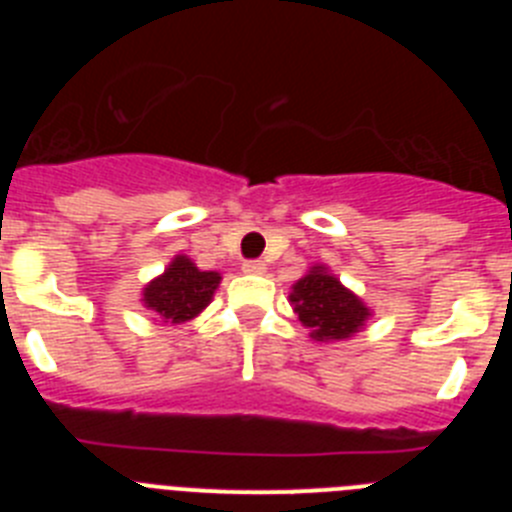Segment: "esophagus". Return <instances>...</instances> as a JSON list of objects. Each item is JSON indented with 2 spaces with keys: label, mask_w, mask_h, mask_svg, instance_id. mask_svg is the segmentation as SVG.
Segmentation results:
<instances>
[{
  "label": "esophagus",
  "mask_w": 512,
  "mask_h": 512,
  "mask_svg": "<svg viewBox=\"0 0 512 512\" xmlns=\"http://www.w3.org/2000/svg\"><path fill=\"white\" fill-rule=\"evenodd\" d=\"M243 271H246V274H264L266 264L264 261H246V264H243Z\"/></svg>",
  "instance_id": "esophagus-1"
}]
</instances>
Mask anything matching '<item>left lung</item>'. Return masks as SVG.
<instances>
[{
    "label": "left lung",
    "mask_w": 512,
    "mask_h": 512,
    "mask_svg": "<svg viewBox=\"0 0 512 512\" xmlns=\"http://www.w3.org/2000/svg\"><path fill=\"white\" fill-rule=\"evenodd\" d=\"M289 305L297 320L310 330L312 341L318 343L348 341L372 318V307L325 264L310 266L305 277L292 284Z\"/></svg>",
    "instance_id": "1"
}]
</instances>
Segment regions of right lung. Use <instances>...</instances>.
<instances>
[{
  "mask_svg": "<svg viewBox=\"0 0 512 512\" xmlns=\"http://www.w3.org/2000/svg\"><path fill=\"white\" fill-rule=\"evenodd\" d=\"M220 279L217 271H202L189 256L176 253L169 266L143 287L140 302L158 323H189L210 305Z\"/></svg>",
  "mask_w": 512,
  "mask_h": 512,
  "instance_id": "add662e5",
  "label": "right lung"
}]
</instances>
